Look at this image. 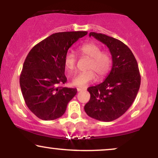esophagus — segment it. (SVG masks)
Instances as JSON below:
<instances>
[{
    "label": "esophagus",
    "mask_w": 158,
    "mask_h": 158,
    "mask_svg": "<svg viewBox=\"0 0 158 158\" xmlns=\"http://www.w3.org/2000/svg\"><path fill=\"white\" fill-rule=\"evenodd\" d=\"M86 90V88H77V91L80 92V91H83V90Z\"/></svg>",
    "instance_id": "1"
}]
</instances>
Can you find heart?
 I'll list each match as a JSON object with an SVG mask.
<instances>
[{
	"label": "heart",
	"instance_id": "b5f03b06",
	"mask_svg": "<svg viewBox=\"0 0 158 158\" xmlns=\"http://www.w3.org/2000/svg\"><path fill=\"white\" fill-rule=\"evenodd\" d=\"M79 50L81 55L90 59L88 68L90 70L77 74L72 79V84L79 88H85L95 80V73L99 78H102L108 73L111 65V58L108 52H102L100 46L95 43H87L83 44L79 48ZM76 64V55L73 52H68L64 56V66L69 73H72L75 70Z\"/></svg>",
	"mask_w": 158,
	"mask_h": 158
}]
</instances>
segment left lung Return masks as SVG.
Listing matches in <instances>:
<instances>
[{"mask_svg": "<svg viewBox=\"0 0 158 158\" xmlns=\"http://www.w3.org/2000/svg\"><path fill=\"white\" fill-rule=\"evenodd\" d=\"M106 44L112 56V68L100 84L88 88L90 94L85 111L92 118L110 122L125 114L135 101L140 85L138 64L131 50L118 39L90 32Z\"/></svg>", "mask_w": 158, "mask_h": 158, "instance_id": "8db88e82", "label": "left lung"}]
</instances>
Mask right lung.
<instances>
[{
    "instance_id": "1",
    "label": "right lung",
    "mask_w": 158,
    "mask_h": 158,
    "mask_svg": "<svg viewBox=\"0 0 158 158\" xmlns=\"http://www.w3.org/2000/svg\"><path fill=\"white\" fill-rule=\"evenodd\" d=\"M85 31L52 34L34 46L27 55L20 76V86L27 107L43 120L61 117L77 88L59 87L64 84V56L68 49Z\"/></svg>"
}]
</instances>
